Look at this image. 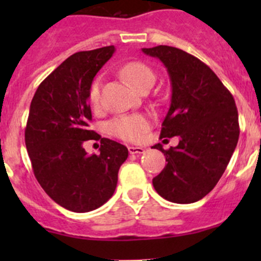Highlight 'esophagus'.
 <instances>
[{
	"label": "esophagus",
	"mask_w": 261,
	"mask_h": 261,
	"mask_svg": "<svg viewBox=\"0 0 261 261\" xmlns=\"http://www.w3.org/2000/svg\"><path fill=\"white\" fill-rule=\"evenodd\" d=\"M128 152L130 154H144L145 152V149L144 147H140V146H128Z\"/></svg>",
	"instance_id": "34e87169"
}]
</instances>
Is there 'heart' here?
Masks as SVG:
<instances>
[{
	"label": "heart",
	"mask_w": 261,
	"mask_h": 261,
	"mask_svg": "<svg viewBox=\"0 0 261 261\" xmlns=\"http://www.w3.org/2000/svg\"><path fill=\"white\" fill-rule=\"evenodd\" d=\"M126 78L136 89L141 91L147 84H152L155 81L154 72L141 62H130L121 69ZM89 102L93 107L98 106L101 99V81L96 80L89 87ZM150 121L144 115H126L116 117L109 122V131L125 141H139L143 139L144 134L149 130Z\"/></svg>",
	"instance_id": "b5f03b06"
}]
</instances>
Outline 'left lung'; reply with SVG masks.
<instances>
[{"label":"left lung","mask_w":261,"mask_h":261,"mask_svg":"<svg viewBox=\"0 0 261 261\" xmlns=\"http://www.w3.org/2000/svg\"><path fill=\"white\" fill-rule=\"evenodd\" d=\"M168 70L170 107L160 138L179 136L164 150L168 164L152 179L155 191L174 203H193L210 193L222 177L238 145L239 115L235 99L208 65L188 53L167 45L144 48Z\"/></svg>","instance_id":"obj_1"}]
</instances>
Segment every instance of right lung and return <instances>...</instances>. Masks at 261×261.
<instances>
[{
	"label": "right lung",
	"mask_w": 261,
	"mask_h": 261,
	"mask_svg": "<svg viewBox=\"0 0 261 261\" xmlns=\"http://www.w3.org/2000/svg\"><path fill=\"white\" fill-rule=\"evenodd\" d=\"M114 51L110 45L70 55L41 82L30 105L25 144L34 174L53 201L73 212L106 203L128 156L127 147L89 128V87ZM88 140H101L98 155L85 152Z\"/></svg>",
	"instance_id": "add662e5"
}]
</instances>
